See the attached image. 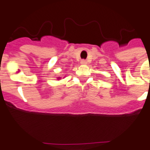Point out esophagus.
I'll return each mask as SVG.
<instances>
[{
	"label": "esophagus",
	"mask_w": 150,
	"mask_h": 150,
	"mask_svg": "<svg viewBox=\"0 0 150 150\" xmlns=\"http://www.w3.org/2000/svg\"><path fill=\"white\" fill-rule=\"evenodd\" d=\"M87 60L86 59H81V64H83V65H84V64H87Z\"/></svg>",
	"instance_id": "obj_1"
}]
</instances>
